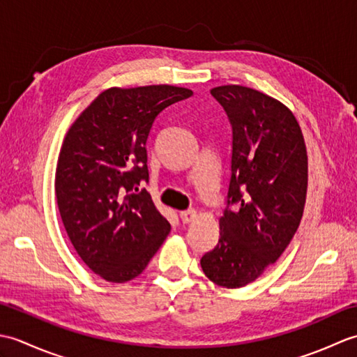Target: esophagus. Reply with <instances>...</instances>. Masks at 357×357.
<instances>
[{
    "label": "esophagus",
    "mask_w": 357,
    "mask_h": 357,
    "mask_svg": "<svg viewBox=\"0 0 357 357\" xmlns=\"http://www.w3.org/2000/svg\"><path fill=\"white\" fill-rule=\"evenodd\" d=\"M179 216H181V221H183L184 224H188V222L195 221L196 216H198V215H196V210H193V208H188V210L181 211Z\"/></svg>",
    "instance_id": "34e87169"
}]
</instances>
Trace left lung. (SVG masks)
Wrapping results in <instances>:
<instances>
[{"instance_id": "1", "label": "left lung", "mask_w": 357, "mask_h": 357, "mask_svg": "<svg viewBox=\"0 0 357 357\" xmlns=\"http://www.w3.org/2000/svg\"><path fill=\"white\" fill-rule=\"evenodd\" d=\"M210 93L231 124V176L219 241L201 267L215 284L239 288L275 264L298 230L308 158L298 121L282 102L244 86Z\"/></svg>"}]
</instances>
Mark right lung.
<instances>
[{
    "mask_svg": "<svg viewBox=\"0 0 357 357\" xmlns=\"http://www.w3.org/2000/svg\"><path fill=\"white\" fill-rule=\"evenodd\" d=\"M174 86L112 87L67 132L55 174L64 229L87 267L123 284L144 271L170 231L150 193L146 144L156 116L187 100Z\"/></svg>",
    "mask_w": 357,
    "mask_h": 357,
    "instance_id": "1",
    "label": "right lung"
}]
</instances>
